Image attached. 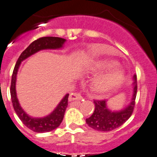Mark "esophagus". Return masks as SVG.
<instances>
[{
    "label": "esophagus",
    "instance_id": "1",
    "mask_svg": "<svg viewBox=\"0 0 157 157\" xmlns=\"http://www.w3.org/2000/svg\"><path fill=\"white\" fill-rule=\"evenodd\" d=\"M82 99H83V98L79 93H72L69 96V101L75 100H82Z\"/></svg>",
    "mask_w": 157,
    "mask_h": 157
}]
</instances>
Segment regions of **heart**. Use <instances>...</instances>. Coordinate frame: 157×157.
Returning <instances> with one entry per match:
<instances>
[{"label": "heart", "mask_w": 157, "mask_h": 157, "mask_svg": "<svg viewBox=\"0 0 157 157\" xmlns=\"http://www.w3.org/2000/svg\"><path fill=\"white\" fill-rule=\"evenodd\" d=\"M118 66L116 61L104 59L95 64L92 71L95 74L104 73ZM124 78V73L120 69H115L106 74H101L92 82V88L98 94H106L120 85Z\"/></svg>", "instance_id": "1"}]
</instances>
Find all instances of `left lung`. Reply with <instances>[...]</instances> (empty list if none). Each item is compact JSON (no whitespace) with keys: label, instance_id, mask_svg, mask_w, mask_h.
I'll return each mask as SVG.
<instances>
[{"label":"left lung","instance_id":"obj_1","mask_svg":"<svg viewBox=\"0 0 157 157\" xmlns=\"http://www.w3.org/2000/svg\"><path fill=\"white\" fill-rule=\"evenodd\" d=\"M133 94L131 102L125 108L120 111H112L107 106L105 100H94L95 109L86 122L90 128L101 132H109L123 125L132 115L134 110L135 101L137 92L136 75L133 77Z\"/></svg>","mask_w":157,"mask_h":157}]
</instances>
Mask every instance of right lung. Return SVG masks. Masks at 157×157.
I'll list each match as a JSON object with an SVG mask.
<instances>
[{
  "instance_id": "right-lung-1",
  "label": "right lung",
  "mask_w": 157,
  "mask_h": 157,
  "mask_svg": "<svg viewBox=\"0 0 157 157\" xmlns=\"http://www.w3.org/2000/svg\"><path fill=\"white\" fill-rule=\"evenodd\" d=\"M66 39L59 37H42L38 39L37 40L32 42L30 45L21 52L19 56L17 63L15 64L14 70H13L12 77H11V83L10 92H11V101H12L13 107L15 111L16 114L18 116L21 121L23 122L26 127L29 129L32 130L35 132H50L55 129L62 122L63 119L64 114H65L66 109L68 105V97L69 94L64 96L63 98L59 103L56 108L54 109L52 113L49 114L47 116L43 118H32L29 116L28 114L25 112L24 110L19 104L18 100L16 94L15 84H16V77H17V70H18L20 64L25 60V59L29 57L30 56L33 55L36 52L42 49H61L63 44L65 43Z\"/></svg>"
}]
</instances>
